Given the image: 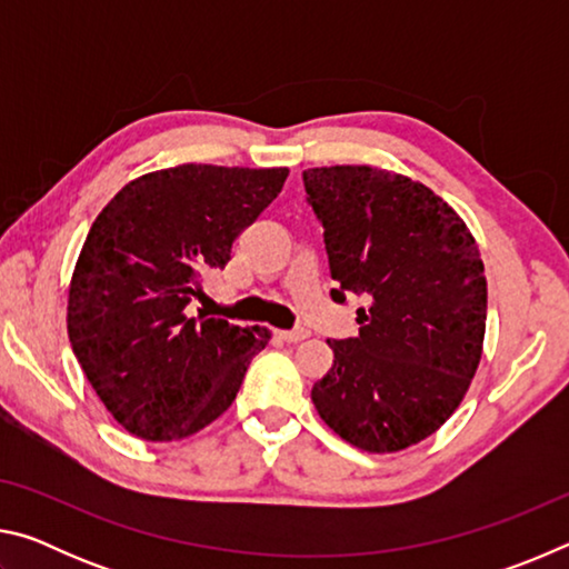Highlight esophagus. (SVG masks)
<instances>
[{
    "label": "esophagus",
    "mask_w": 569,
    "mask_h": 569,
    "mask_svg": "<svg viewBox=\"0 0 569 569\" xmlns=\"http://www.w3.org/2000/svg\"><path fill=\"white\" fill-rule=\"evenodd\" d=\"M276 336L281 341H286V343H298V341H303V339H308V331L306 329H296V331H276Z\"/></svg>",
    "instance_id": "obj_1"
}]
</instances>
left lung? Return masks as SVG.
I'll return each mask as SVG.
<instances>
[{"label": "left lung", "mask_w": 569, "mask_h": 569, "mask_svg": "<svg viewBox=\"0 0 569 569\" xmlns=\"http://www.w3.org/2000/svg\"><path fill=\"white\" fill-rule=\"evenodd\" d=\"M323 223L336 286L369 296L359 336L331 341L333 366L313 383L319 417L371 455L435 435L465 399L481 361L487 278L475 236L435 190L371 166L303 170Z\"/></svg>", "instance_id": "1"}]
</instances>
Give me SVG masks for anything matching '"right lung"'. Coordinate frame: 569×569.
<instances>
[{
    "mask_svg": "<svg viewBox=\"0 0 569 569\" xmlns=\"http://www.w3.org/2000/svg\"><path fill=\"white\" fill-rule=\"evenodd\" d=\"M288 168L186 166L130 180L94 218L67 296V333L112 419L146 441L198 435L228 411L266 326L190 316L203 276L273 203Z\"/></svg>",
    "mask_w": 569,
    "mask_h": 569,
    "instance_id": "1",
    "label": "right lung"
}]
</instances>
